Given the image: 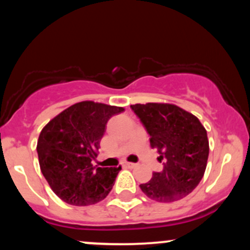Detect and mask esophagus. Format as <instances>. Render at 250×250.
<instances>
[{"instance_id": "obj_1", "label": "esophagus", "mask_w": 250, "mask_h": 250, "mask_svg": "<svg viewBox=\"0 0 250 250\" xmlns=\"http://www.w3.org/2000/svg\"><path fill=\"white\" fill-rule=\"evenodd\" d=\"M125 167H128V168H135L136 167V163H133V162H125Z\"/></svg>"}]
</instances>
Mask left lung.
<instances>
[{"label": "left lung", "mask_w": 250, "mask_h": 250, "mask_svg": "<svg viewBox=\"0 0 250 250\" xmlns=\"http://www.w3.org/2000/svg\"><path fill=\"white\" fill-rule=\"evenodd\" d=\"M150 136V147L160 154L163 169L155 171L140 188L149 199L174 202L190 194L207 167V130L196 116L169 103L130 105Z\"/></svg>", "instance_id": "left-lung-1"}]
</instances>
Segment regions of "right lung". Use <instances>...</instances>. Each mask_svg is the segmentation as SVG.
Returning a JSON list of instances; mask_svg holds the SVG:
<instances>
[{
  "label": "right lung",
  "instance_id": "1",
  "mask_svg": "<svg viewBox=\"0 0 250 250\" xmlns=\"http://www.w3.org/2000/svg\"><path fill=\"white\" fill-rule=\"evenodd\" d=\"M125 109L83 101L70 105L42 129L37 141L40 168L50 188L73 206L95 205L113 189L121 167H94L111 116Z\"/></svg>",
  "mask_w": 250,
  "mask_h": 250
}]
</instances>
